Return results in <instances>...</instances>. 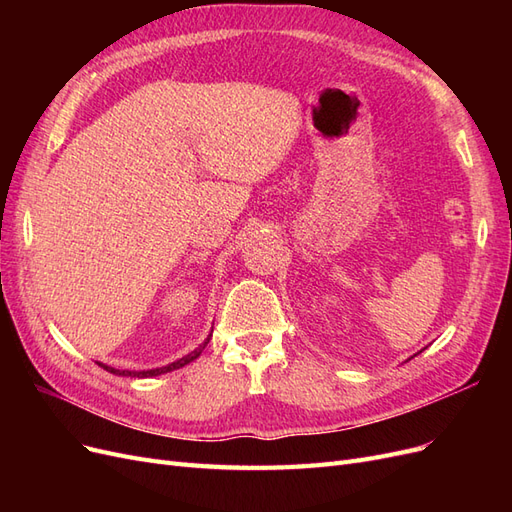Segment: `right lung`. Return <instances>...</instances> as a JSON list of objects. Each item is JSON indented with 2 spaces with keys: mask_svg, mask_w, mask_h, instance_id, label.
<instances>
[{
  "mask_svg": "<svg viewBox=\"0 0 512 512\" xmlns=\"http://www.w3.org/2000/svg\"><path fill=\"white\" fill-rule=\"evenodd\" d=\"M209 339H211V335H209V337L205 339V342L200 344L196 350H192L190 354L181 356L179 361H175V363H168V365H164V367H156V369L130 371V369H115V367H108V365H102V363H98V365H100V367H104L106 371H111V374H115V376H130V378H153V376H162V374H168V371H175V369H179V367H183V365L192 363L194 359H198L200 352H203V350H205V346L209 344Z\"/></svg>",
  "mask_w": 512,
  "mask_h": 512,
  "instance_id": "obj_1",
  "label": "right lung"
}]
</instances>
